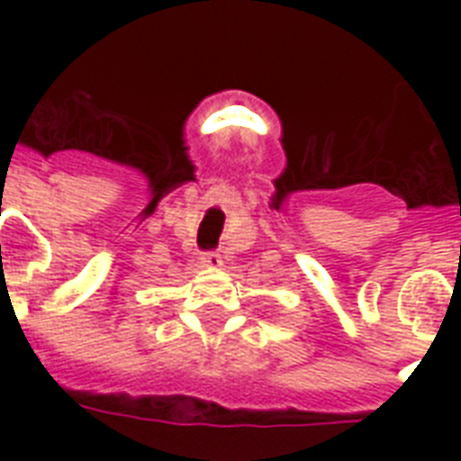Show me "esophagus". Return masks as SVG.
Wrapping results in <instances>:
<instances>
[{"label":"esophagus","instance_id":"34e87169","mask_svg":"<svg viewBox=\"0 0 461 461\" xmlns=\"http://www.w3.org/2000/svg\"><path fill=\"white\" fill-rule=\"evenodd\" d=\"M223 266L221 256L217 251H212V254H203L201 256V267L203 270H219Z\"/></svg>","mask_w":461,"mask_h":461}]
</instances>
